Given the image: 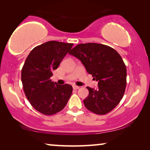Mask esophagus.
<instances>
[{"mask_svg":"<svg viewBox=\"0 0 150 150\" xmlns=\"http://www.w3.org/2000/svg\"><path fill=\"white\" fill-rule=\"evenodd\" d=\"M73 89H75V90H77L80 89V87H79V86H76V85H74L73 86Z\"/></svg>","mask_w":150,"mask_h":150,"instance_id":"34e87169","label":"esophagus"}]
</instances>
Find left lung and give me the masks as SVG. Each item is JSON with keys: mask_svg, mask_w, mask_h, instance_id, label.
<instances>
[{"mask_svg": "<svg viewBox=\"0 0 150 150\" xmlns=\"http://www.w3.org/2000/svg\"><path fill=\"white\" fill-rule=\"evenodd\" d=\"M69 54L79 59L98 83L97 89L87 87L85 107L98 115L111 111L122 100L126 87V67L122 57L111 47L96 43L80 44Z\"/></svg>", "mask_w": 150, "mask_h": 150, "instance_id": "1", "label": "left lung"}]
</instances>
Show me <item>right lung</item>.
<instances>
[{"label":"right lung","mask_w":150,"mask_h":150,"mask_svg":"<svg viewBox=\"0 0 150 150\" xmlns=\"http://www.w3.org/2000/svg\"><path fill=\"white\" fill-rule=\"evenodd\" d=\"M72 46L69 43L47 42L33 49L22 67L24 93L33 107L45 115L63 110L72 93L70 85H59L50 79Z\"/></svg>","instance_id":"1"}]
</instances>
